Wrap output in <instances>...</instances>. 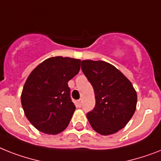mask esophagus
Masks as SVG:
<instances>
[{
    "instance_id": "obj_1",
    "label": "esophagus",
    "mask_w": 161,
    "mask_h": 161,
    "mask_svg": "<svg viewBox=\"0 0 161 161\" xmlns=\"http://www.w3.org/2000/svg\"><path fill=\"white\" fill-rule=\"evenodd\" d=\"M75 104H76V106H77V107H81V104H82V99H79V100H77V101L75 102Z\"/></svg>"
}]
</instances>
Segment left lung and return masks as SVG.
Here are the masks:
<instances>
[{"instance_id":"left-lung-1","label":"left lung","mask_w":161,"mask_h":161,"mask_svg":"<svg viewBox=\"0 0 161 161\" xmlns=\"http://www.w3.org/2000/svg\"><path fill=\"white\" fill-rule=\"evenodd\" d=\"M81 69L95 92V108L86 115L89 123L103 136L116 133L127 125L136 111V90L129 80L108 62L83 60Z\"/></svg>"}]
</instances>
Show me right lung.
I'll return each mask as SVG.
<instances>
[{
	"mask_svg": "<svg viewBox=\"0 0 161 161\" xmlns=\"http://www.w3.org/2000/svg\"><path fill=\"white\" fill-rule=\"evenodd\" d=\"M80 68V59L58 56L44 60L31 71L21 93V104L36 129L56 135L67 127L75 110L67 83Z\"/></svg>",
	"mask_w": 161,
	"mask_h": 161,
	"instance_id": "1",
	"label": "right lung"
}]
</instances>
